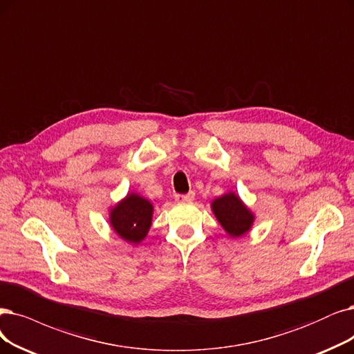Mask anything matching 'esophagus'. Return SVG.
<instances>
[{
    "label": "esophagus",
    "mask_w": 354,
    "mask_h": 354,
    "mask_svg": "<svg viewBox=\"0 0 354 354\" xmlns=\"http://www.w3.org/2000/svg\"><path fill=\"white\" fill-rule=\"evenodd\" d=\"M193 199H194V193L193 192H189L186 194H181V193L176 194V201L177 202H190Z\"/></svg>",
    "instance_id": "esophagus-1"
}]
</instances>
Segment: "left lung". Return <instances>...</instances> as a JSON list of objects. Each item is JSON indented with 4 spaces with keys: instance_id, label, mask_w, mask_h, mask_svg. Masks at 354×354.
I'll use <instances>...</instances> for the list:
<instances>
[{
    "instance_id": "obj_1",
    "label": "left lung",
    "mask_w": 354,
    "mask_h": 354,
    "mask_svg": "<svg viewBox=\"0 0 354 354\" xmlns=\"http://www.w3.org/2000/svg\"><path fill=\"white\" fill-rule=\"evenodd\" d=\"M212 210L231 236L245 234L252 223L251 212L238 199L234 193H228L212 203Z\"/></svg>"
}]
</instances>
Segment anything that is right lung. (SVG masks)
I'll return each instance as SVG.
<instances>
[{
	"mask_svg": "<svg viewBox=\"0 0 354 354\" xmlns=\"http://www.w3.org/2000/svg\"><path fill=\"white\" fill-rule=\"evenodd\" d=\"M152 219V205L131 194L111 210L110 222L115 231L131 243H139L145 238Z\"/></svg>",
	"mask_w": 354,
	"mask_h": 354,
	"instance_id": "add662e5",
	"label": "right lung"
}]
</instances>
